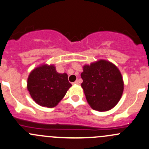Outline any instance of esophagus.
Returning <instances> with one entry per match:
<instances>
[{"label": "esophagus", "instance_id": "obj_1", "mask_svg": "<svg viewBox=\"0 0 149 149\" xmlns=\"http://www.w3.org/2000/svg\"><path fill=\"white\" fill-rule=\"evenodd\" d=\"M77 84H79V81H76L75 82L73 83V85H77Z\"/></svg>", "mask_w": 149, "mask_h": 149}]
</instances>
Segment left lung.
<instances>
[{"label":"left lung","mask_w":149,"mask_h":149,"mask_svg":"<svg viewBox=\"0 0 149 149\" xmlns=\"http://www.w3.org/2000/svg\"><path fill=\"white\" fill-rule=\"evenodd\" d=\"M81 87L93 110L106 111L113 109L120 99L123 81L119 70L104 60L84 65L81 74Z\"/></svg>","instance_id":"left-lung-1"}]
</instances>
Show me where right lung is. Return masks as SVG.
<instances>
[{
  "label": "right lung",
  "instance_id": "obj_1",
  "mask_svg": "<svg viewBox=\"0 0 149 149\" xmlns=\"http://www.w3.org/2000/svg\"><path fill=\"white\" fill-rule=\"evenodd\" d=\"M71 86L66 73H59L54 65H43L32 70L28 79V90L40 106L52 108L65 96Z\"/></svg>",
  "mask_w": 149,
  "mask_h": 149
}]
</instances>
